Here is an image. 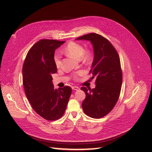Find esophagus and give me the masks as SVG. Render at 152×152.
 Masks as SVG:
<instances>
[{"label": "esophagus", "instance_id": "obj_1", "mask_svg": "<svg viewBox=\"0 0 152 152\" xmlns=\"http://www.w3.org/2000/svg\"><path fill=\"white\" fill-rule=\"evenodd\" d=\"M72 90H75V91H77L80 89V88L77 86H72Z\"/></svg>", "mask_w": 152, "mask_h": 152}]
</instances>
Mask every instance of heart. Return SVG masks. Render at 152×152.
I'll return each mask as SVG.
<instances>
[{
    "label": "heart",
    "mask_w": 152,
    "mask_h": 152,
    "mask_svg": "<svg viewBox=\"0 0 152 152\" xmlns=\"http://www.w3.org/2000/svg\"><path fill=\"white\" fill-rule=\"evenodd\" d=\"M64 52L67 54V56L75 58H81L85 61H88L90 60L91 57V53L89 50H84L83 46L81 44L76 43L75 42H71L65 47V48L64 50ZM54 63L58 68H59L61 66V59H60V55L58 53H56L54 55ZM82 71H79L76 73L75 77L76 78L77 76H81L83 75Z\"/></svg>",
    "instance_id": "1"
}]
</instances>
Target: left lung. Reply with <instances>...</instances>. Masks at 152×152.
I'll use <instances>...</instances> for the list:
<instances>
[{
    "label": "left lung",
    "instance_id": "obj_1",
    "mask_svg": "<svg viewBox=\"0 0 152 152\" xmlns=\"http://www.w3.org/2000/svg\"><path fill=\"white\" fill-rule=\"evenodd\" d=\"M76 40L90 41L94 53L90 73L92 79L96 78V87L81 88L86 94L83 110L91 118H103L113 109L120 94L123 76L118 53L107 39L98 34H87Z\"/></svg>",
    "mask_w": 152,
    "mask_h": 152
}]
</instances>
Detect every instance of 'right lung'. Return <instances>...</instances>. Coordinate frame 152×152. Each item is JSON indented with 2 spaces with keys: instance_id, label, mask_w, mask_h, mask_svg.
<instances>
[{
  "instance_id": "add662e5",
  "label": "right lung",
  "mask_w": 152,
  "mask_h": 152,
  "mask_svg": "<svg viewBox=\"0 0 152 152\" xmlns=\"http://www.w3.org/2000/svg\"><path fill=\"white\" fill-rule=\"evenodd\" d=\"M65 41L43 39L29 49L22 67L23 85L27 98L33 110L49 121L64 115L72 92L65 86L54 89L51 75L57 72L54 56L55 50Z\"/></svg>"
}]
</instances>
